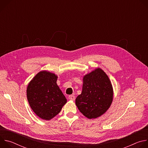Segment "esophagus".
Listing matches in <instances>:
<instances>
[{
  "mask_svg": "<svg viewBox=\"0 0 148 148\" xmlns=\"http://www.w3.org/2000/svg\"><path fill=\"white\" fill-rule=\"evenodd\" d=\"M69 99L70 100H71V101H74L75 99V97L74 95H70L69 96Z\"/></svg>",
  "mask_w": 148,
  "mask_h": 148,
  "instance_id": "1",
  "label": "esophagus"
}]
</instances>
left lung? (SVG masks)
<instances>
[{
    "mask_svg": "<svg viewBox=\"0 0 148 148\" xmlns=\"http://www.w3.org/2000/svg\"><path fill=\"white\" fill-rule=\"evenodd\" d=\"M113 99V90L105 73L97 69L83 78L82 90L75 99L79 111L89 119L97 118L110 108Z\"/></svg>",
    "mask_w": 148,
    "mask_h": 148,
    "instance_id": "8db88e82",
    "label": "left lung"
}]
</instances>
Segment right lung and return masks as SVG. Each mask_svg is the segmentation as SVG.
Listing matches in <instances>:
<instances>
[{"label":"right lung","instance_id":"add662e5","mask_svg":"<svg viewBox=\"0 0 148 148\" xmlns=\"http://www.w3.org/2000/svg\"><path fill=\"white\" fill-rule=\"evenodd\" d=\"M54 74L39 72L30 82L27 98L34 113L40 118L50 120L61 110L67 99L57 84Z\"/></svg>","mask_w":148,"mask_h":148}]
</instances>
